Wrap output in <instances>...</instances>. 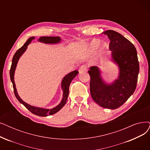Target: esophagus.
Listing matches in <instances>:
<instances>
[{
	"label": "esophagus",
	"mask_w": 150,
	"mask_h": 150,
	"mask_svg": "<svg viewBox=\"0 0 150 150\" xmlns=\"http://www.w3.org/2000/svg\"><path fill=\"white\" fill-rule=\"evenodd\" d=\"M88 69L87 66L86 65H82V66L80 67L79 69V72L81 73V72H84V71H86Z\"/></svg>",
	"instance_id": "esophagus-1"
}]
</instances>
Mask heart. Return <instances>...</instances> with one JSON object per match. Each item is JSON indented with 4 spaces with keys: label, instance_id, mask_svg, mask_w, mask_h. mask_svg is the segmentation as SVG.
I'll list each match as a JSON object with an SVG mask.
<instances>
[{
    "label": "heart",
    "instance_id": "heart-1",
    "mask_svg": "<svg viewBox=\"0 0 150 150\" xmlns=\"http://www.w3.org/2000/svg\"><path fill=\"white\" fill-rule=\"evenodd\" d=\"M100 44V40L99 39H94V40H93L89 43L88 48L91 51H94L99 48ZM107 47V43H103V48H106Z\"/></svg>",
    "mask_w": 150,
    "mask_h": 150
}]
</instances>
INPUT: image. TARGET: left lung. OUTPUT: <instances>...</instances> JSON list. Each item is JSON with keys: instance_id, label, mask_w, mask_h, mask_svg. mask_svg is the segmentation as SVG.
Segmentation results:
<instances>
[{"instance_id": "obj_1", "label": "left lung", "mask_w": 150, "mask_h": 150, "mask_svg": "<svg viewBox=\"0 0 150 150\" xmlns=\"http://www.w3.org/2000/svg\"><path fill=\"white\" fill-rule=\"evenodd\" d=\"M110 40L111 60L119 68L118 79L107 83L97 66L88 70L91 77L90 93L93 99L102 107L116 109L121 106L135 90L139 73L137 53L134 45L118 32L108 30L103 32Z\"/></svg>"}]
</instances>
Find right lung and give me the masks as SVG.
<instances>
[{
	"label": "right lung",
	"instance_id": "1",
	"mask_svg": "<svg viewBox=\"0 0 150 150\" xmlns=\"http://www.w3.org/2000/svg\"><path fill=\"white\" fill-rule=\"evenodd\" d=\"M35 39V37H30L28 40L26 41L23 46L17 50V51L15 53V54L13 56L12 59V63H11V66L10 70V79L13 83V87L14 89V93L16 97L18 100L22 103L23 105H24V107L28 108L29 111L34 115H36L37 116H47L48 115H53L57 112H59V110L65 105V104L66 103L69 93V86L71 81L74 78L79 74V71L77 70H74L73 71H71L69 74L65 76L61 82V88L63 91V96H62V99L61 102L59 105H57L56 107L51 108H40V107H37L35 106H32L29 104L27 103L26 102H24L21 98L19 96L17 90L16 88V85L14 81V75H15V71L16 70V67L17 66L18 62L19 59V58L23 55V54L24 53L28 48V46L32 40H33ZM38 42L46 43V44H57L59 43L61 41V38L59 37H41L39 38Z\"/></svg>",
	"mask_w": 150,
	"mask_h": 150
}]
</instances>
